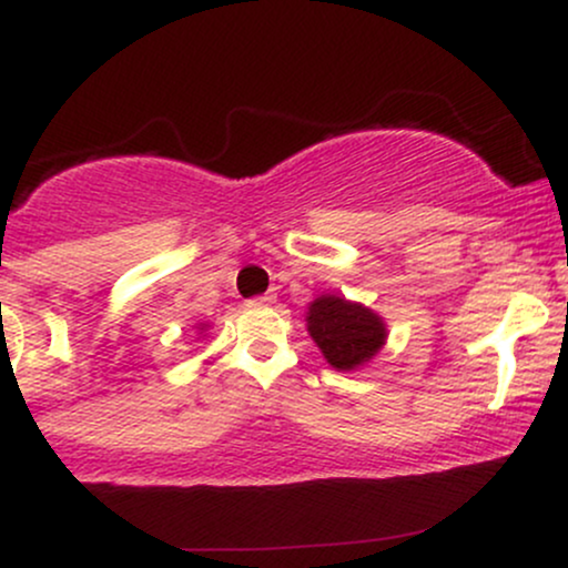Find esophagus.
Segmentation results:
<instances>
[{
	"instance_id": "esophagus-1",
	"label": "esophagus",
	"mask_w": 568,
	"mask_h": 568,
	"mask_svg": "<svg viewBox=\"0 0 568 568\" xmlns=\"http://www.w3.org/2000/svg\"><path fill=\"white\" fill-rule=\"evenodd\" d=\"M253 302H256V304H272V302H275V293H262V296H256Z\"/></svg>"
}]
</instances>
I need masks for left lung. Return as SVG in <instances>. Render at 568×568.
Wrapping results in <instances>:
<instances>
[{
	"label": "left lung",
	"instance_id": "left-lung-1",
	"mask_svg": "<svg viewBox=\"0 0 568 568\" xmlns=\"http://www.w3.org/2000/svg\"><path fill=\"white\" fill-rule=\"evenodd\" d=\"M306 328L323 349L325 361L338 371L357 368L379 352L387 338L379 315L338 296H321L310 304Z\"/></svg>",
	"mask_w": 568,
	"mask_h": 568
}]
</instances>
